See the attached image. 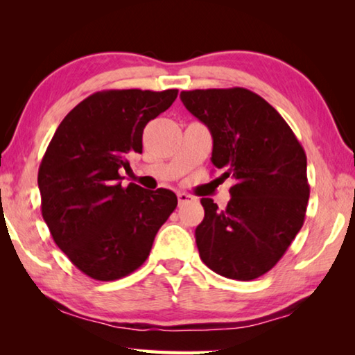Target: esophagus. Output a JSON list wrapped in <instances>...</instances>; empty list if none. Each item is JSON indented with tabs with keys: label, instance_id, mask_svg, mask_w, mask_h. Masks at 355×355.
Listing matches in <instances>:
<instances>
[{
	"label": "esophagus",
	"instance_id": "34e87169",
	"mask_svg": "<svg viewBox=\"0 0 355 355\" xmlns=\"http://www.w3.org/2000/svg\"><path fill=\"white\" fill-rule=\"evenodd\" d=\"M177 197H178V205H184V203L192 200V197L189 194H184V192H178Z\"/></svg>",
	"mask_w": 355,
	"mask_h": 355
}]
</instances>
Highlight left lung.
Instances as JSON below:
<instances>
[{
	"mask_svg": "<svg viewBox=\"0 0 355 355\" xmlns=\"http://www.w3.org/2000/svg\"><path fill=\"white\" fill-rule=\"evenodd\" d=\"M180 98L211 133V161L222 178L235 182L225 209L200 200L202 261L227 279L254 280L277 264L304 225L307 156L284 117L248 89H196Z\"/></svg>",
	"mask_w": 355,
	"mask_h": 355,
	"instance_id": "8db88e82",
	"label": "left lung"
}]
</instances>
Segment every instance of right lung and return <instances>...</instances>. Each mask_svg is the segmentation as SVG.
<instances>
[{
	"mask_svg": "<svg viewBox=\"0 0 355 355\" xmlns=\"http://www.w3.org/2000/svg\"><path fill=\"white\" fill-rule=\"evenodd\" d=\"M177 95V89L89 95L64 117L42 158V216L58 248L89 277L110 282L136 271L177 208L169 189L120 182L128 156L142 153L146 125Z\"/></svg>",
	"mask_w": 355,
	"mask_h": 355,
	"instance_id": "1",
	"label": "right lung"
}]
</instances>
